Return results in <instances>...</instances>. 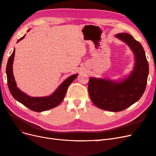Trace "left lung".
Returning <instances> with one entry per match:
<instances>
[{
  "instance_id": "1",
  "label": "left lung",
  "mask_w": 156,
  "mask_h": 156,
  "mask_svg": "<svg viewBox=\"0 0 156 156\" xmlns=\"http://www.w3.org/2000/svg\"><path fill=\"white\" fill-rule=\"evenodd\" d=\"M115 36L125 42L133 52L135 59L133 70L120 81L90 77L88 85L94 104L111 112L123 111L139 100L144 92L149 72L148 62L142 45L127 33H120Z\"/></svg>"
}]
</instances>
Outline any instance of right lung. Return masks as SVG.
Returning <instances> with one entry per match:
<instances>
[{"instance_id":"right-lung-1","label":"right lung","mask_w":156,"mask_h":156,"mask_svg":"<svg viewBox=\"0 0 156 156\" xmlns=\"http://www.w3.org/2000/svg\"><path fill=\"white\" fill-rule=\"evenodd\" d=\"M30 30H28L29 32ZM25 36H23L17 41V42L23 40ZM14 56H15V49H13L12 54L8 58L6 66V75L8 88L12 94V96L17 101L21 103L30 110L35 112H42L48 111L58 106L62 102L65 97L67 89L69 84L72 83L73 80L77 77L78 74L72 75L61 83L56 90L49 96L45 97H31L27 95L23 92L20 89L17 87L16 82L13 74V62Z\"/></svg>"}]
</instances>
